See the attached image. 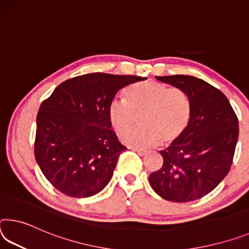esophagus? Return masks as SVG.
Wrapping results in <instances>:
<instances>
[{"mask_svg": "<svg viewBox=\"0 0 249 249\" xmlns=\"http://www.w3.org/2000/svg\"><path fill=\"white\" fill-rule=\"evenodd\" d=\"M131 149H132V151H134V152H136L137 154H139L140 156H144V155H146V154H147V151H146V149H143V148L131 147Z\"/></svg>", "mask_w": 249, "mask_h": 249, "instance_id": "34e87169", "label": "esophagus"}]
</instances>
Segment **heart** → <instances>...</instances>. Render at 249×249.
<instances>
[{
	"instance_id": "obj_1",
	"label": "heart",
	"mask_w": 249,
	"mask_h": 249,
	"mask_svg": "<svg viewBox=\"0 0 249 249\" xmlns=\"http://www.w3.org/2000/svg\"><path fill=\"white\" fill-rule=\"evenodd\" d=\"M107 113L117 135L130 129L141 115L142 127L125 134L122 140L133 147H151L160 141L172 143L183 135L191 120V103L184 90L146 81L128 86L124 100H114Z\"/></svg>"
}]
</instances>
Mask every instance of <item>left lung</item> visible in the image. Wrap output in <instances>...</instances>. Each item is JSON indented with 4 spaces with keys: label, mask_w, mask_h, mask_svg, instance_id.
Wrapping results in <instances>:
<instances>
[{
    "label": "left lung",
    "mask_w": 249,
    "mask_h": 249,
    "mask_svg": "<svg viewBox=\"0 0 249 249\" xmlns=\"http://www.w3.org/2000/svg\"><path fill=\"white\" fill-rule=\"evenodd\" d=\"M156 78L186 93L191 120L183 135L160 151L163 166L149 175V184L171 202L199 199L230 172L238 140V118L227 97L200 78L188 75Z\"/></svg>",
    "instance_id": "8db88e82"
}]
</instances>
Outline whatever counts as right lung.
<instances>
[{"label":"right lung","instance_id":"right-lung-1","mask_svg":"<svg viewBox=\"0 0 249 249\" xmlns=\"http://www.w3.org/2000/svg\"><path fill=\"white\" fill-rule=\"evenodd\" d=\"M146 77L90 73L61 83L39 106L34 154L53 186L70 197L100 193L125 146L110 128L108 106L118 90Z\"/></svg>","mask_w":249,"mask_h":249}]
</instances>
